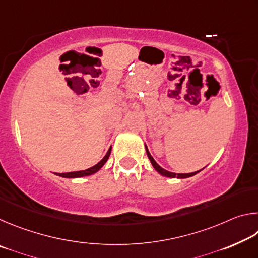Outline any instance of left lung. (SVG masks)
Listing matches in <instances>:
<instances>
[{"label":"left lung","instance_id":"8db88e82","mask_svg":"<svg viewBox=\"0 0 258 258\" xmlns=\"http://www.w3.org/2000/svg\"><path fill=\"white\" fill-rule=\"evenodd\" d=\"M146 151H147V156H148V158L150 159V161H151V164H152V166H154V168L156 169L157 172H158L159 174H161V175L163 176H166V177H177V178H186V177H190V176H194V175H196V174L197 173H199L200 171H202V169H200V171H197V172H194V173H186V174H176V173H172V172H168V171H166V169H164V168H161L160 166L156 163V160L152 158V156L150 155V152H149V150H148V148H147V146H146Z\"/></svg>","mask_w":258,"mask_h":258}]
</instances>
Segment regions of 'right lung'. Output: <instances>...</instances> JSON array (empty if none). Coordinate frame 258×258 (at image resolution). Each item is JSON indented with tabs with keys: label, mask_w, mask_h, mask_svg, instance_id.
Instances as JSON below:
<instances>
[{
	"label": "right lung",
	"mask_w": 258,
	"mask_h": 258,
	"mask_svg": "<svg viewBox=\"0 0 258 258\" xmlns=\"http://www.w3.org/2000/svg\"><path fill=\"white\" fill-rule=\"evenodd\" d=\"M110 152H111V147L109 148L108 152L106 154V156L103 157V158L99 161L97 165H94L93 167L91 168H87L85 171H78V172H71V173H58L56 175L59 176H62V177H66V178H76V177H83V176H89V175H92V174L97 173L100 168L102 167V166L107 163V160L109 158V156H110Z\"/></svg>",
	"instance_id": "right-lung-1"
}]
</instances>
